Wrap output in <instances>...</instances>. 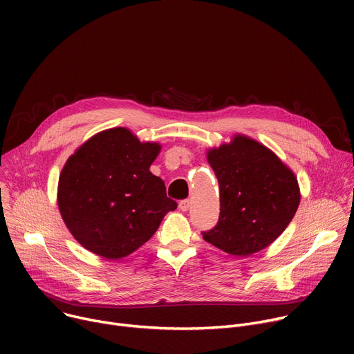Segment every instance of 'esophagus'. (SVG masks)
<instances>
[{
  "label": "esophagus",
  "mask_w": 354,
  "mask_h": 354,
  "mask_svg": "<svg viewBox=\"0 0 354 354\" xmlns=\"http://www.w3.org/2000/svg\"><path fill=\"white\" fill-rule=\"evenodd\" d=\"M189 207H191V201H189V199H183V201L179 202V209L183 211V212L188 211Z\"/></svg>",
  "instance_id": "obj_1"
}]
</instances>
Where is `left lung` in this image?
<instances>
[{
	"label": "left lung",
	"mask_w": 354,
	"mask_h": 354,
	"mask_svg": "<svg viewBox=\"0 0 354 354\" xmlns=\"http://www.w3.org/2000/svg\"><path fill=\"white\" fill-rule=\"evenodd\" d=\"M219 183V221L207 243L236 257L267 248L288 227L300 203L294 172L271 149L234 135L207 152Z\"/></svg>",
	"instance_id": "left-lung-1"
}]
</instances>
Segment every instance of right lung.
<instances>
[{
    "label": "right lung",
    "mask_w": 354,
    "mask_h": 354,
    "mask_svg": "<svg viewBox=\"0 0 354 354\" xmlns=\"http://www.w3.org/2000/svg\"><path fill=\"white\" fill-rule=\"evenodd\" d=\"M160 145L140 142L126 127L91 136L63 166L57 203L66 227L90 252L120 259L152 238L176 209L165 182L149 167Z\"/></svg>",
    "instance_id": "obj_1"
}]
</instances>
